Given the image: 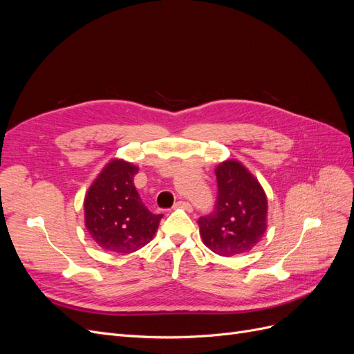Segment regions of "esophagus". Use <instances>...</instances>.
I'll list each match as a JSON object with an SVG mask.
<instances>
[{"label":"esophagus","instance_id":"esophagus-1","mask_svg":"<svg viewBox=\"0 0 354 354\" xmlns=\"http://www.w3.org/2000/svg\"><path fill=\"white\" fill-rule=\"evenodd\" d=\"M173 208H185V209H192V205L189 202H186V201H177L176 203H174V207Z\"/></svg>","mask_w":354,"mask_h":354}]
</instances>
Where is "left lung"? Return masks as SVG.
<instances>
[{
  "instance_id": "8db88e82",
  "label": "left lung",
  "mask_w": 354,
  "mask_h": 354,
  "mask_svg": "<svg viewBox=\"0 0 354 354\" xmlns=\"http://www.w3.org/2000/svg\"><path fill=\"white\" fill-rule=\"evenodd\" d=\"M216 176V208L198 220L202 242L223 257L250 252L267 229L266 192L236 159L218 164Z\"/></svg>"
}]
</instances>
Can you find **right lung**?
<instances>
[{
	"label": "right lung",
	"instance_id": "1",
	"mask_svg": "<svg viewBox=\"0 0 354 354\" xmlns=\"http://www.w3.org/2000/svg\"><path fill=\"white\" fill-rule=\"evenodd\" d=\"M138 167L112 159L93 181L84 199V220L102 250L130 254L152 241L162 214H152L134 186Z\"/></svg>",
	"mask_w": 354,
	"mask_h": 354
}]
</instances>
